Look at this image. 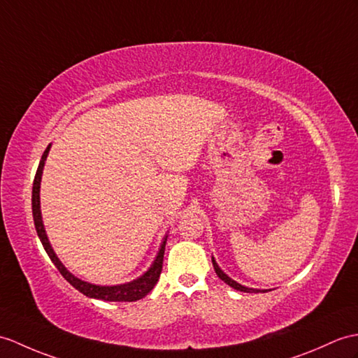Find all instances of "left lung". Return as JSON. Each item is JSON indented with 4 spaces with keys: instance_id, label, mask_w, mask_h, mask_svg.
<instances>
[{
    "instance_id": "left-lung-1",
    "label": "left lung",
    "mask_w": 358,
    "mask_h": 358,
    "mask_svg": "<svg viewBox=\"0 0 358 358\" xmlns=\"http://www.w3.org/2000/svg\"><path fill=\"white\" fill-rule=\"evenodd\" d=\"M212 264H213V268H215V273H217V276H218L221 280L226 282V284H227V285H230L231 288L238 289V292H244V293H267V292H270V289L248 288V287H245V285H241V284H238L236 280H234V279H231L230 276H227V274L224 273V271L220 268V265L217 264V261H215V257H213V256H212Z\"/></svg>"
}]
</instances>
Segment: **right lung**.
Instances as JSON below:
<instances>
[{"label":"right lung","mask_w":358,"mask_h":358,"mask_svg":"<svg viewBox=\"0 0 358 358\" xmlns=\"http://www.w3.org/2000/svg\"><path fill=\"white\" fill-rule=\"evenodd\" d=\"M50 148H52V143L47 146L44 151L43 157H41V162L38 166L35 181H33V190H31V212H33V221H35V229L36 234L43 243L44 250L47 252L48 257L52 259V262L56 265V268L59 270L62 276L70 282V284L80 292L82 294H85L87 297L91 299H99V301H106V302H134L138 301V299H143L151 289L155 287L157 282H159L160 273L163 268V256H164V247H166V241H168V235H166L162 241L159 253H157L154 262L151 264L143 274L140 278L127 282V284H119V285H96V284H90V282H85L79 279L78 276H74L71 271L66 270L65 265L61 262L59 257L55 253L52 244L47 238L45 229H44V222H43V215H41V178H43V171L45 166V160L50 152Z\"/></svg>","instance_id":"right-lung-1"}]
</instances>
